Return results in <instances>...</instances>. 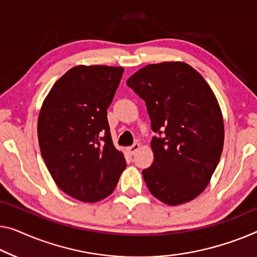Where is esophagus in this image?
I'll return each instance as SVG.
<instances>
[{"label":"esophagus","instance_id":"esophagus-1","mask_svg":"<svg viewBox=\"0 0 257 257\" xmlns=\"http://www.w3.org/2000/svg\"><path fill=\"white\" fill-rule=\"evenodd\" d=\"M139 149H140V143H137V142H136V143H134L132 147L128 148V151H129L130 155H134V153L139 150Z\"/></svg>","mask_w":257,"mask_h":257}]
</instances>
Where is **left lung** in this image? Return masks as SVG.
<instances>
[{
	"label": "left lung",
	"instance_id": "8db88e82",
	"mask_svg": "<svg viewBox=\"0 0 257 257\" xmlns=\"http://www.w3.org/2000/svg\"><path fill=\"white\" fill-rule=\"evenodd\" d=\"M127 85L151 120L153 163L142 171L150 193L168 205L197 197L219 163L224 145L220 107L204 78L183 62L142 68Z\"/></svg>",
	"mask_w": 257,
	"mask_h": 257
}]
</instances>
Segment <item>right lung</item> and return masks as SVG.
<instances>
[{
    "mask_svg": "<svg viewBox=\"0 0 257 257\" xmlns=\"http://www.w3.org/2000/svg\"><path fill=\"white\" fill-rule=\"evenodd\" d=\"M123 68L77 66L53 85L38 118L41 156L59 188L94 203L113 193L127 166L113 145L107 108Z\"/></svg>",
    "mask_w": 257,
    "mask_h": 257,
    "instance_id": "add662e5",
    "label": "right lung"
}]
</instances>
